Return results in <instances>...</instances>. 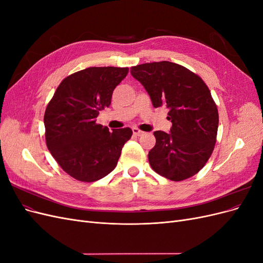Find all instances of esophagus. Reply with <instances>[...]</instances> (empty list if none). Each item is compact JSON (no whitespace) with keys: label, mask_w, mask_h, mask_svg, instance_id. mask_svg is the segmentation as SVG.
Returning <instances> with one entry per match:
<instances>
[{"label":"esophagus","mask_w":263,"mask_h":263,"mask_svg":"<svg viewBox=\"0 0 263 263\" xmlns=\"http://www.w3.org/2000/svg\"><path fill=\"white\" fill-rule=\"evenodd\" d=\"M133 133H134L135 136H141V135L144 134V132L138 129V128H136V127H134V128H133Z\"/></svg>","instance_id":"1"}]
</instances>
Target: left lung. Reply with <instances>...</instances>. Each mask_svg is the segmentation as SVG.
<instances>
[{
    "label": "left lung",
    "mask_w": 263,
    "mask_h": 263,
    "mask_svg": "<svg viewBox=\"0 0 263 263\" xmlns=\"http://www.w3.org/2000/svg\"><path fill=\"white\" fill-rule=\"evenodd\" d=\"M155 107L168 108L170 133H154L149 151L151 168L171 181L193 177L210 159L218 129V110L211 91L192 71L170 61L142 63L130 68Z\"/></svg>",
    "instance_id": "obj_1"
}]
</instances>
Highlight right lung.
<instances>
[{
    "instance_id": "right-lung-1",
    "label": "right lung",
    "mask_w": 263,
    "mask_h": 263,
    "mask_svg": "<svg viewBox=\"0 0 263 263\" xmlns=\"http://www.w3.org/2000/svg\"><path fill=\"white\" fill-rule=\"evenodd\" d=\"M128 68L91 67L63 79L45 110L46 144L54 160L70 177L94 182L117 164L133 132H109L97 123L100 110L110 105L115 87Z\"/></svg>"
}]
</instances>
